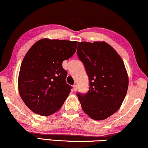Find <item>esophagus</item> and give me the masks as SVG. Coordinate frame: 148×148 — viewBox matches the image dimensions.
Returning a JSON list of instances; mask_svg holds the SVG:
<instances>
[{
  "label": "esophagus",
  "instance_id": "esophagus-1",
  "mask_svg": "<svg viewBox=\"0 0 148 148\" xmlns=\"http://www.w3.org/2000/svg\"><path fill=\"white\" fill-rule=\"evenodd\" d=\"M73 88H74V91H77V85H73Z\"/></svg>",
  "mask_w": 148,
  "mask_h": 148
}]
</instances>
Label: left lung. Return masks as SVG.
<instances>
[{
  "mask_svg": "<svg viewBox=\"0 0 148 148\" xmlns=\"http://www.w3.org/2000/svg\"><path fill=\"white\" fill-rule=\"evenodd\" d=\"M77 55L89 79L88 92L77 93L81 107L94 120L108 118L120 107L128 90L124 61L104 42H78Z\"/></svg>",
  "mask_w": 148,
  "mask_h": 148,
  "instance_id": "1",
  "label": "left lung"
}]
</instances>
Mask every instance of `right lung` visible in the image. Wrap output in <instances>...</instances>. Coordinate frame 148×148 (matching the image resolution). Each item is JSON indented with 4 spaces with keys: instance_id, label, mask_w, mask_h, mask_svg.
I'll return each mask as SVG.
<instances>
[{
    "instance_id": "add662e5",
    "label": "right lung",
    "mask_w": 148,
    "mask_h": 148,
    "mask_svg": "<svg viewBox=\"0 0 148 148\" xmlns=\"http://www.w3.org/2000/svg\"><path fill=\"white\" fill-rule=\"evenodd\" d=\"M75 41L42 39L35 43L22 61L18 90L24 104L35 113L48 116L59 111L72 87L65 81L62 63L75 53Z\"/></svg>"
}]
</instances>
